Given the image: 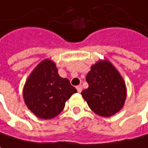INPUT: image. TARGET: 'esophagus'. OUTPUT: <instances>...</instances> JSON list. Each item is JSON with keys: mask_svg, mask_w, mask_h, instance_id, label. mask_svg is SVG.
Returning <instances> with one entry per match:
<instances>
[{"mask_svg": "<svg viewBox=\"0 0 148 148\" xmlns=\"http://www.w3.org/2000/svg\"><path fill=\"white\" fill-rule=\"evenodd\" d=\"M76 89H77V91H78L79 93H81V92L82 91V85L77 86V87H76Z\"/></svg>", "mask_w": 148, "mask_h": 148, "instance_id": "1", "label": "esophagus"}]
</instances>
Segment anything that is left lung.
<instances>
[{
	"instance_id": "8db88e82",
	"label": "left lung",
	"mask_w": 148,
	"mask_h": 148,
	"mask_svg": "<svg viewBox=\"0 0 148 148\" xmlns=\"http://www.w3.org/2000/svg\"><path fill=\"white\" fill-rule=\"evenodd\" d=\"M86 81L88 88L82 92L90 109L103 117L121 111L127 98L126 83L115 66L108 60L92 65Z\"/></svg>"
}]
</instances>
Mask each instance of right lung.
Wrapping results in <instances>:
<instances>
[{
  "mask_svg": "<svg viewBox=\"0 0 148 148\" xmlns=\"http://www.w3.org/2000/svg\"><path fill=\"white\" fill-rule=\"evenodd\" d=\"M76 92L68 79L59 75L56 64L46 59L35 66L26 81L23 99L34 115L49 120L60 114L66 101Z\"/></svg>",
  "mask_w": 148,
  "mask_h": 148,
  "instance_id": "1",
  "label": "right lung"
}]
</instances>
